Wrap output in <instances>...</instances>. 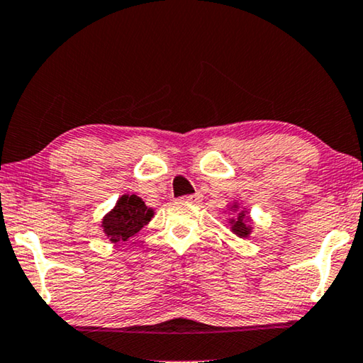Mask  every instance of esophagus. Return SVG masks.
<instances>
[{
  "label": "esophagus",
  "mask_w": 363,
  "mask_h": 363,
  "mask_svg": "<svg viewBox=\"0 0 363 363\" xmlns=\"http://www.w3.org/2000/svg\"><path fill=\"white\" fill-rule=\"evenodd\" d=\"M201 199H203V196H201L199 193H194V194H188V196H183V201H186V203H191V204L201 203Z\"/></svg>",
  "instance_id": "obj_1"
}]
</instances>
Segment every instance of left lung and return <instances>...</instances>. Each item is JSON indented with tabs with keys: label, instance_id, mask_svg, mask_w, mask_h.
Here are the masks:
<instances>
[{
	"label": "left lung",
	"instance_id": "1",
	"mask_svg": "<svg viewBox=\"0 0 363 363\" xmlns=\"http://www.w3.org/2000/svg\"><path fill=\"white\" fill-rule=\"evenodd\" d=\"M228 209H230L232 213H235V217H230V219H228L230 230L240 238H248L250 233H252V230H253V224H252V217L248 216L247 208L238 211L240 204L233 203V204H230V208Z\"/></svg>",
	"mask_w": 363,
	"mask_h": 363
}]
</instances>
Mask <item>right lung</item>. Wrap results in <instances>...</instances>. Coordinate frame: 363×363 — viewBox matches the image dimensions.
Wrapping results in <instances>:
<instances>
[{
    "label": "right lung",
    "mask_w": 363,
    "mask_h": 363,
    "mask_svg": "<svg viewBox=\"0 0 363 363\" xmlns=\"http://www.w3.org/2000/svg\"><path fill=\"white\" fill-rule=\"evenodd\" d=\"M154 217V209L147 208L136 194H123L115 208L104 216L102 228L111 243L126 242L135 237Z\"/></svg>",
    "instance_id": "obj_1"
}]
</instances>
